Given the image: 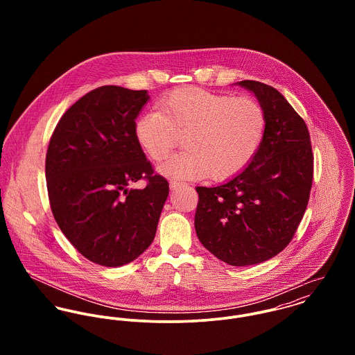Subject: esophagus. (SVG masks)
Masks as SVG:
<instances>
[{
    "instance_id": "obj_1",
    "label": "esophagus",
    "mask_w": 355,
    "mask_h": 355,
    "mask_svg": "<svg viewBox=\"0 0 355 355\" xmlns=\"http://www.w3.org/2000/svg\"><path fill=\"white\" fill-rule=\"evenodd\" d=\"M182 186H183V183H180V182H176V180H171L169 182V189L171 190H178Z\"/></svg>"
}]
</instances>
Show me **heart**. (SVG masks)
Masks as SVG:
<instances>
[{"label":"heart","mask_w":355,"mask_h":355,"mask_svg":"<svg viewBox=\"0 0 355 355\" xmlns=\"http://www.w3.org/2000/svg\"><path fill=\"white\" fill-rule=\"evenodd\" d=\"M265 132L266 113L257 100L198 87L172 92L158 101V110L134 123L135 139L153 161L165 159L183 137L186 150L158 166L172 179H230L252 162Z\"/></svg>","instance_id":"1"}]
</instances>
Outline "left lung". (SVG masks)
I'll list each match as a JSON object with an SVG mask.
<instances>
[{
    "mask_svg": "<svg viewBox=\"0 0 355 355\" xmlns=\"http://www.w3.org/2000/svg\"><path fill=\"white\" fill-rule=\"evenodd\" d=\"M266 113L252 162L216 187H197L196 231L203 248L232 266L261 263L293 239L309 201L313 153L304 119L272 86L242 80Z\"/></svg>",
    "mask_w": 355,
    "mask_h": 355,
    "instance_id": "obj_1",
    "label": "left lung"
}]
</instances>
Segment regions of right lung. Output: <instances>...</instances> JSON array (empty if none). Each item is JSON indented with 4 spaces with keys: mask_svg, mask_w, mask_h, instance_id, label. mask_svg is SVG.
<instances>
[{
    "mask_svg": "<svg viewBox=\"0 0 355 355\" xmlns=\"http://www.w3.org/2000/svg\"><path fill=\"white\" fill-rule=\"evenodd\" d=\"M149 100L148 90L102 86L75 102L51 135L45 175L53 216L72 246L98 265L117 268L144 253L169 194L134 135ZM142 177L145 189H129Z\"/></svg>",
    "mask_w": 355,
    "mask_h": 355,
    "instance_id": "obj_1",
    "label": "right lung"
}]
</instances>
